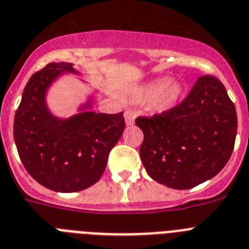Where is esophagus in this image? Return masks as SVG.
<instances>
[{
    "label": "esophagus",
    "instance_id": "1",
    "mask_svg": "<svg viewBox=\"0 0 249 249\" xmlns=\"http://www.w3.org/2000/svg\"><path fill=\"white\" fill-rule=\"evenodd\" d=\"M125 116V124L133 125L135 123V116H137V111L134 110H126L124 114Z\"/></svg>",
    "mask_w": 249,
    "mask_h": 249
}]
</instances>
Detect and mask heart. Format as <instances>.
<instances>
[{"label": "heart", "instance_id": "obj_1", "mask_svg": "<svg viewBox=\"0 0 249 249\" xmlns=\"http://www.w3.org/2000/svg\"><path fill=\"white\" fill-rule=\"evenodd\" d=\"M182 95V83L172 82L170 77H162L144 86L137 93V99L141 101L154 99L152 102V111L154 114H166L178 104Z\"/></svg>", "mask_w": 249, "mask_h": 249}]
</instances>
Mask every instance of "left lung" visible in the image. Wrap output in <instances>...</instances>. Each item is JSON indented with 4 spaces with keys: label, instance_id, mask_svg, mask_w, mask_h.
<instances>
[{
    "label": "left lung",
    "instance_id": "8db88e82",
    "mask_svg": "<svg viewBox=\"0 0 249 249\" xmlns=\"http://www.w3.org/2000/svg\"><path fill=\"white\" fill-rule=\"evenodd\" d=\"M141 160L154 181L176 190L213 178L229 160L237 111L218 78L202 76L179 105L166 114L138 118Z\"/></svg>",
    "mask_w": 249,
    "mask_h": 249
}]
</instances>
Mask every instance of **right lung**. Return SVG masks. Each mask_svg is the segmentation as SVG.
Masks as SVG:
<instances>
[{"label":"right lung","mask_w":249,"mask_h":249,"mask_svg":"<svg viewBox=\"0 0 249 249\" xmlns=\"http://www.w3.org/2000/svg\"><path fill=\"white\" fill-rule=\"evenodd\" d=\"M72 63H49L26 83L14 121L18 156L33 178L57 192H77L100 179L110 150L125 128L123 112L96 114L95 92L70 118H59L47 104L49 89Z\"/></svg>","instance_id":"obj_1"}]
</instances>
